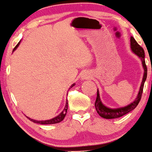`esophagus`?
<instances>
[{"mask_svg": "<svg viewBox=\"0 0 152 152\" xmlns=\"http://www.w3.org/2000/svg\"><path fill=\"white\" fill-rule=\"evenodd\" d=\"M89 76H88V74H84V75H83V76H82V78H83V79H84V80H87V79H88V78H89Z\"/></svg>", "mask_w": 152, "mask_h": 152, "instance_id": "34e87169", "label": "esophagus"}]
</instances>
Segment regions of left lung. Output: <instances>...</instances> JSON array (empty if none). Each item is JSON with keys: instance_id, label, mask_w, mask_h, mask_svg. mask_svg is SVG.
Masks as SVG:
<instances>
[{"instance_id": "obj_1", "label": "left lung", "mask_w": 152, "mask_h": 152, "mask_svg": "<svg viewBox=\"0 0 152 152\" xmlns=\"http://www.w3.org/2000/svg\"><path fill=\"white\" fill-rule=\"evenodd\" d=\"M130 44H131V49L134 52L136 55L139 56V58L141 59L142 63L143 68H144V76H143L142 84H141L140 89H139V94H138L137 98L133 102L131 103L128 106H124V107L118 108V109H110L109 107H106L102 104V101L100 99L99 96V90L97 89V96L95 102V107L97 113L99 114V116L104 118H107V119H111V118H116L118 117H121L122 116H124L125 114H128L131 111L135 109L137 107L139 102H140L141 98H142L143 88H144V82L146 79V76H147V68H146L145 59H144V50L143 49L142 46H139L138 43L136 41V40L131 36L130 38Z\"/></svg>"}]
</instances>
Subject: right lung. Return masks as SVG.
<instances>
[{
    "mask_svg": "<svg viewBox=\"0 0 152 152\" xmlns=\"http://www.w3.org/2000/svg\"><path fill=\"white\" fill-rule=\"evenodd\" d=\"M20 42H19L18 44L16 45V46L15 47L14 49H13V51H14V50L16 49L17 47L19 46V44H20ZM75 85V83L74 84H72L71 86V88H72L73 86H74ZM67 109H68V101L66 100V106L65 107H64V110H63V111L60 114L58 115L57 116H56V117H54L53 118H51V119L50 120H45V121H37V120H35V119H33V118H31L29 117H27L28 118L29 120L31 121L34 122V123H36V124H57V123H59V122H61V121L64 120V117L66 116V112H67Z\"/></svg>",
    "mask_w": 152,
    "mask_h": 152,
    "instance_id": "1",
    "label": "right lung"
}]
</instances>
